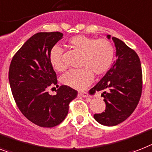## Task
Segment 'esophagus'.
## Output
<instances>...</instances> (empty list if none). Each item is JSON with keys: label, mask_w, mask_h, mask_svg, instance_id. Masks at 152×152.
<instances>
[{"label": "esophagus", "mask_w": 152, "mask_h": 152, "mask_svg": "<svg viewBox=\"0 0 152 152\" xmlns=\"http://www.w3.org/2000/svg\"><path fill=\"white\" fill-rule=\"evenodd\" d=\"M78 96L83 97H89V94L87 92H86V91H80L78 93Z\"/></svg>", "instance_id": "34e87169"}]
</instances>
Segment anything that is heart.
<instances>
[{
    "label": "heart",
    "instance_id": "heart-1",
    "mask_svg": "<svg viewBox=\"0 0 152 152\" xmlns=\"http://www.w3.org/2000/svg\"><path fill=\"white\" fill-rule=\"evenodd\" d=\"M68 43L74 50L82 53L80 65L83 67L79 69L69 70L61 76V83L68 87L76 90L86 88L92 82L94 73L97 76L105 73L113 63L115 48L108 40H96L78 35L70 38ZM63 52L61 47L55 45L49 53L50 65L58 72H63L66 69Z\"/></svg>",
    "mask_w": 152,
    "mask_h": 152
}]
</instances>
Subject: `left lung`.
<instances>
[{"mask_svg":"<svg viewBox=\"0 0 152 152\" xmlns=\"http://www.w3.org/2000/svg\"><path fill=\"white\" fill-rule=\"evenodd\" d=\"M110 39L111 36H107ZM116 48V61L104 77L90 90L103 91L104 112L94 114L97 122L112 126L123 123L134 112L142 92V70L137 54L116 37H112Z\"/></svg>","mask_w":152,"mask_h":152,"instance_id":"8db88e82","label":"left lung"}]
</instances>
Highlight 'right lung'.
<instances>
[{"instance_id": "add662e5", "label": "right lung", "mask_w": 152, "mask_h": 152, "mask_svg": "<svg viewBox=\"0 0 152 152\" xmlns=\"http://www.w3.org/2000/svg\"><path fill=\"white\" fill-rule=\"evenodd\" d=\"M63 37L60 32L37 33L15 53L8 72L15 102L25 117L41 127H54L62 122L77 91L61 85L55 95L48 88L57 85V76L49 61L52 47Z\"/></svg>"}]
</instances>
